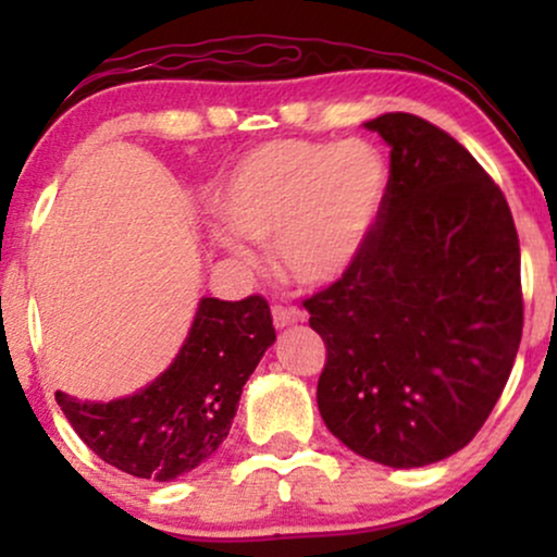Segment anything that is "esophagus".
Returning a JSON list of instances; mask_svg holds the SVG:
<instances>
[{
    "mask_svg": "<svg viewBox=\"0 0 557 557\" xmlns=\"http://www.w3.org/2000/svg\"><path fill=\"white\" fill-rule=\"evenodd\" d=\"M272 319H274V327H290L304 319V311H298L296 306H285V304H274L272 306Z\"/></svg>",
    "mask_w": 557,
    "mask_h": 557,
    "instance_id": "1",
    "label": "esophagus"
}]
</instances>
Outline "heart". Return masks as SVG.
Segmentation results:
<instances>
[{"label": "heart", "mask_w": 557, "mask_h": 557, "mask_svg": "<svg viewBox=\"0 0 557 557\" xmlns=\"http://www.w3.org/2000/svg\"><path fill=\"white\" fill-rule=\"evenodd\" d=\"M387 194L385 159L367 140H272L243 157L214 196L220 220L272 246L290 283L319 287L359 259ZM227 251L246 257L238 240Z\"/></svg>", "instance_id": "1"}]
</instances>
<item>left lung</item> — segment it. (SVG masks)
Segmentation results:
<instances>
[{
	"mask_svg": "<svg viewBox=\"0 0 557 557\" xmlns=\"http://www.w3.org/2000/svg\"><path fill=\"white\" fill-rule=\"evenodd\" d=\"M389 181L359 259L304 300L327 345L317 403L369 461L413 469L474 440L523 330L521 251L497 183L450 133L408 112L369 120Z\"/></svg>",
	"mask_w": 557,
	"mask_h": 557,
	"instance_id": "left-lung-1",
	"label": "left lung"
}]
</instances>
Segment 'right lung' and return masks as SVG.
I'll list each match as a JSON object with an SVG mask.
<instances>
[{"label": "right lung", "mask_w": 557, "mask_h": 557, "mask_svg": "<svg viewBox=\"0 0 557 557\" xmlns=\"http://www.w3.org/2000/svg\"><path fill=\"white\" fill-rule=\"evenodd\" d=\"M272 343V311L261 296L201 298L181 354L149 387L110 403L60 389L54 398L101 461L131 476L170 482L214 456L243 385Z\"/></svg>", "instance_id": "right-lung-1"}]
</instances>
